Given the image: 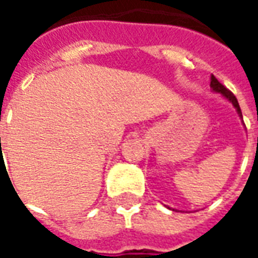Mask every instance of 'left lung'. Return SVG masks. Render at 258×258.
<instances>
[{
    "mask_svg": "<svg viewBox=\"0 0 258 258\" xmlns=\"http://www.w3.org/2000/svg\"><path fill=\"white\" fill-rule=\"evenodd\" d=\"M211 91L212 92H215V93H221L222 95L223 98L226 99L228 102H230L232 103V106L235 107L236 111H237V114H239V117L242 118V121H243V116H242V110H240V106H239V103H237V99H236V96L232 93V92L229 91V89H226L225 86L218 81L214 75H211ZM243 125H244V123H243ZM169 210H172V208H169ZM174 211V210H173Z\"/></svg>",
    "mask_w": 258,
    "mask_h": 258,
    "instance_id": "1",
    "label": "left lung"
}]
</instances>
